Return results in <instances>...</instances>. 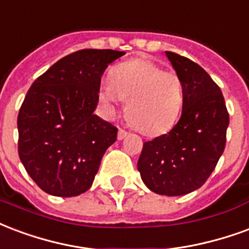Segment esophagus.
I'll list each match as a JSON object with an SVG mask.
<instances>
[{
  "label": "esophagus",
  "mask_w": 249,
  "mask_h": 249,
  "mask_svg": "<svg viewBox=\"0 0 249 249\" xmlns=\"http://www.w3.org/2000/svg\"><path fill=\"white\" fill-rule=\"evenodd\" d=\"M126 137H127V131H124V130H122V128H119V131H118V139H119V141H122V139H124Z\"/></svg>",
  "instance_id": "obj_1"
}]
</instances>
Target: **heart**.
I'll return each instance as SVG.
<instances>
[{
  "instance_id": "1",
  "label": "heart",
  "mask_w": 249,
  "mask_h": 249,
  "mask_svg": "<svg viewBox=\"0 0 249 249\" xmlns=\"http://www.w3.org/2000/svg\"><path fill=\"white\" fill-rule=\"evenodd\" d=\"M99 99L114 110L127 101L126 115L139 131L157 137L177 122L183 103L182 81L148 59H132L112 69L111 81H103Z\"/></svg>"
}]
</instances>
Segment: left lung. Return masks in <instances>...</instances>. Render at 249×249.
<instances>
[{"instance_id":"1","label":"left lung","mask_w":249,"mask_h":249,"mask_svg":"<svg viewBox=\"0 0 249 249\" xmlns=\"http://www.w3.org/2000/svg\"><path fill=\"white\" fill-rule=\"evenodd\" d=\"M166 57L182 81V117L171 131L143 144L138 171L152 192L179 196L200 188L215 170L230 115L204 69L175 53L166 52Z\"/></svg>"}]
</instances>
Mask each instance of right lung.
I'll return each mask as SVG.
<instances>
[{
    "instance_id": "obj_1",
    "label": "right lung",
    "mask_w": 249,
    "mask_h": 249,
    "mask_svg": "<svg viewBox=\"0 0 249 249\" xmlns=\"http://www.w3.org/2000/svg\"><path fill=\"white\" fill-rule=\"evenodd\" d=\"M124 52L85 49L37 78L18 114V154L38 187L70 197L91 187L118 128L94 114L101 78Z\"/></svg>"
}]
</instances>
